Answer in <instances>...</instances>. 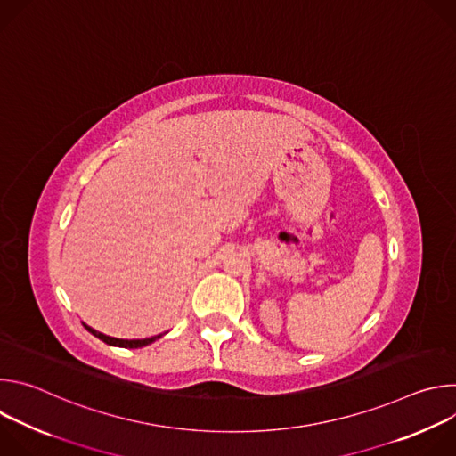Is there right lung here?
I'll list each match as a JSON object with an SVG mask.
<instances>
[{"label": "right lung", "instance_id": "add662e5", "mask_svg": "<svg viewBox=\"0 0 456 456\" xmlns=\"http://www.w3.org/2000/svg\"><path fill=\"white\" fill-rule=\"evenodd\" d=\"M85 329H86L90 334H94L95 338H99L101 341H104L106 345L120 346V348H141V346H146V345H150V343H153V341H157V339L160 338V336H155V338H148V339H132V341H126V339L108 338V336H104V334H101V332H97V330H94V329L86 327V324H85Z\"/></svg>", "mask_w": 456, "mask_h": 456}]
</instances>
